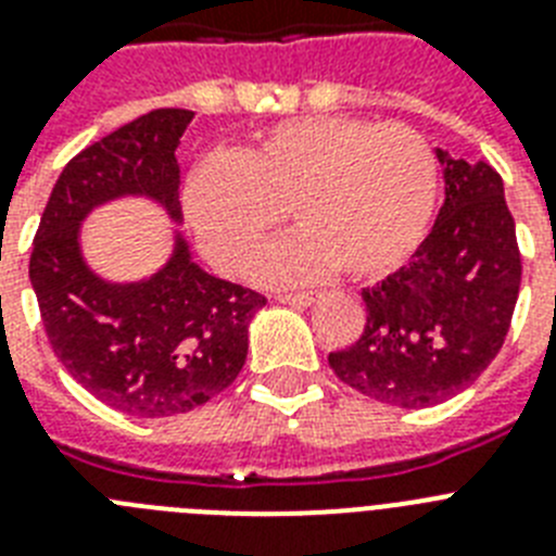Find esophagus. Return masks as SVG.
<instances>
[{
  "mask_svg": "<svg viewBox=\"0 0 556 556\" xmlns=\"http://www.w3.org/2000/svg\"><path fill=\"white\" fill-rule=\"evenodd\" d=\"M317 292H281L278 295V301L281 303H289V306H312V303H317Z\"/></svg>",
  "mask_w": 556,
  "mask_h": 556,
  "instance_id": "1",
  "label": "esophagus"
}]
</instances>
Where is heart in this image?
Wrapping results in <instances>:
<instances>
[{"mask_svg":"<svg viewBox=\"0 0 556 556\" xmlns=\"http://www.w3.org/2000/svg\"><path fill=\"white\" fill-rule=\"evenodd\" d=\"M435 191V154L414 129L301 117L232 156L199 163L185 185V213L225 273L273 239L287 207L301 230L258 261V278L306 281L337 267L351 278H379L421 244Z\"/></svg>","mask_w":556,"mask_h":556,"instance_id":"heart-1","label":"heart"}]
</instances>
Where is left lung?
Masks as SVG:
<instances>
[{
	"mask_svg": "<svg viewBox=\"0 0 556 556\" xmlns=\"http://www.w3.org/2000/svg\"><path fill=\"white\" fill-rule=\"evenodd\" d=\"M444 165V205L405 267L363 289L365 329L331 351L340 382L386 405L453 400L490 368L520 292V250L504 179L483 160Z\"/></svg>",
	"mask_w": 556,
	"mask_h": 556,
	"instance_id": "1",
	"label": "left lung"
}]
</instances>
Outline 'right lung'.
<instances>
[{"label":"right lung","instance_id":"obj_1","mask_svg":"<svg viewBox=\"0 0 556 556\" xmlns=\"http://www.w3.org/2000/svg\"><path fill=\"white\" fill-rule=\"evenodd\" d=\"M191 121L188 109H154L75 154L33 239L30 283L55 357L94 400L140 419L188 414L225 391L267 303L207 275L179 230L170 258L142 281H103L84 258L80 225L115 199L146 197L182 222L177 146Z\"/></svg>","mask_w":556,"mask_h":556}]
</instances>
